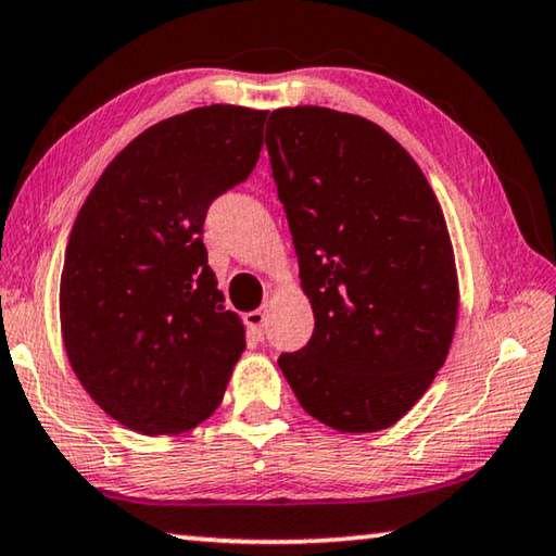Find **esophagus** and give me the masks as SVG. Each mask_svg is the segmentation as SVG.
<instances>
[{
  "label": "esophagus",
  "mask_w": 556,
  "mask_h": 556,
  "mask_svg": "<svg viewBox=\"0 0 556 556\" xmlns=\"http://www.w3.org/2000/svg\"><path fill=\"white\" fill-rule=\"evenodd\" d=\"M243 323L249 327V332L253 334L256 340H263V327H266V313L263 311H251L243 315Z\"/></svg>",
  "instance_id": "34e87169"
}]
</instances>
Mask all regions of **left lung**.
I'll return each instance as SVG.
<instances>
[{
  "instance_id": "left-lung-1",
  "label": "left lung",
  "mask_w": 556,
  "mask_h": 556,
  "mask_svg": "<svg viewBox=\"0 0 556 556\" xmlns=\"http://www.w3.org/2000/svg\"><path fill=\"white\" fill-rule=\"evenodd\" d=\"M266 148L315 332L278 367L300 406L342 433L394 426L448 357L458 273L412 154L367 117L278 108Z\"/></svg>"
}]
</instances>
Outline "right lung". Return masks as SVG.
Instances as JSON below:
<instances>
[{
    "mask_svg": "<svg viewBox=\"0 0 556 556\" xmlns=\"http://www.w3.org/2000/svg\"><path fill=\"white\" fill-rule=\"evenodd\" d=\"M266 115L206 105L148 127L73 222L63 348L90 399L125 429L177 435L222 404L245 330L206 263L204 218L256 167Z\"/></svg>",
    "mask_w": 556,
    "mask_h": 556,
    "instance_id": "obj_1",
    "label": "right lung"
}]
</instances>
